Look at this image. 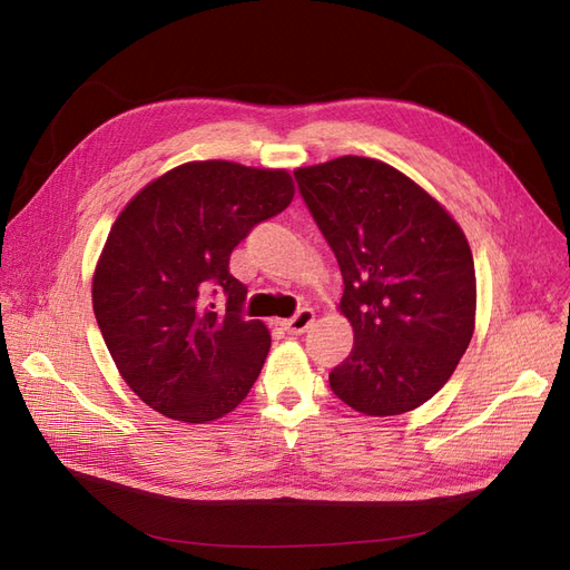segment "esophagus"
Returning a JSON list of instances; mask_svg holds the SVG:
<instances>
[{
    "instance_id": "obj_1",
    "label": "esophagus",
    "mask_w": 570,
    "mask_h": 570,
    "mask_svg": "<svg viewBox=\"0 0 570 570\" xmlns=\"http://www.w3.org/2000/svg\"><path fill=\"white\" fill-rule=\"evenodd\" d=\"M314 321H316V314L312 312V308H302L297 316H292L287 321H281V325H283V331H287L289 335H302V333L308 331V327L314 325Z\"/></svg>"
}]
</instances>
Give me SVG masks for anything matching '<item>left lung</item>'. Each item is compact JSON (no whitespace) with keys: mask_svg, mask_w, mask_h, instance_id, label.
Listing matches in <instances>:
<instances>
[{"mask_svg":"<svg viewBox=\"0 0 570 570\" xmlns=\"http://www.w3.org/2000/svg\"><path fill=\"white\" fill-rule=\"evenodd\" d=\"M299 193L344 281L354 331L331 373L340 400L366 416L419 409L456 371L475 331L473 254L454 216L394 166L337 157L295 168Z\"/></svg>","mask_w":570,"mask_h":570,"instance_id":"obj_1","label":"left lung"}]
</instances>
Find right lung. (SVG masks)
<instances>
[{
    "label": "right lung",
    "instance_id": "add662e5",
    "mask_svg": "<svg viewBox=\"0 0 570 570\" xmlns=\"http://www.w3.org/2000/svg\"><path fill=\"white\" fill-rule=\"evenodd\" d=\"M285 168L187 161L118 214L92 275V308L120 377L166 419L212 423L249 394L271 350L239 316L247 287L228 271L247 233L287 209ZM227 295L223 313L208 299Z\"/></svg>",
    "mask_w": 570,
    "mask_h": 570
}]
</instances>
